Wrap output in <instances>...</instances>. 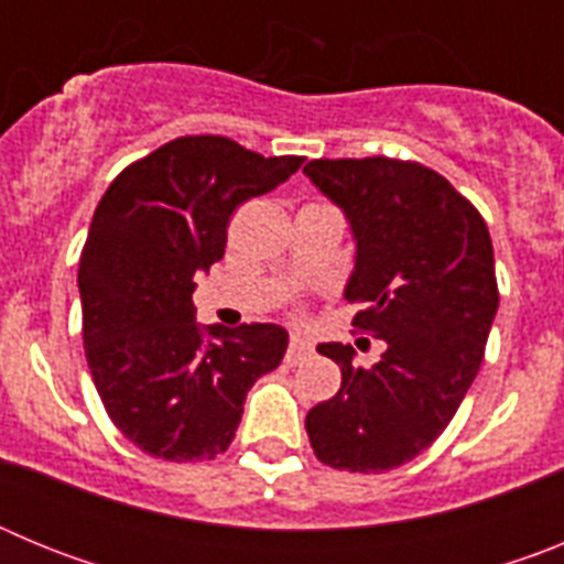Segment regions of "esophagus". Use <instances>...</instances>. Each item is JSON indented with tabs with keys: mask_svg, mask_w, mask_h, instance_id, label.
<instances>
[{
	"mask_svg": "<svg viewBox=\"0 0 564 564\" xmlns=\"http://www.w3.org/2000/svg\"><path fill=\"white\" fill-rule=\"evenodd\" d=\"M311 352H313V344L307 341L305 336H293L291 344H288L285 361L288 364H302L307 356H311Z\"/></svg>",
	"mask_w": 564,
	"mask_h": 564,
	"instance_id": "34e87169",
	"label": "esophagus"
}]
</instances>
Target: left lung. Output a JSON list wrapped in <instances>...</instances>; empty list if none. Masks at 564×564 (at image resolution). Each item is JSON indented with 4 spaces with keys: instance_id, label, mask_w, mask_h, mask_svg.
Masks as SVG:
<instances>
[{
    "instance_id": "left-lung-1",
    "label": "left lung",
    "mask_w": 564,
    "mask_h": 564,
    "mask_svg": "<svg viewBox=\"0 0 564 564\" xmlns=\"http://www.w3.org/2000/svg\"><path fill=\"white\" fill-rule=\"evenodd\" d=\"M305 174L350 220L352 325L387 341L381 361L352 364L350 344H318L341 387L305 417L322 463L381 475L435 443L480 370L495 322L497 276L488 226L432 169L395 158L311 161Z\"/></svg>"
}]
</instances>
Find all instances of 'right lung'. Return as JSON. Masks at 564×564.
<instances>
[{"label":"right lung","instance_id":"1","mask_svg":"<svg viewBox=\"0 0 564 564\" xmlns=\"http://www.w3.org/2000/svg\"><path fill=\"white\" fill-rule=\"evenodd\" d=\"M305 158H262L220 134H186L129 163L98 203L78 262L84 352L104 410L161 460L226 452L259 376L276 370V325L194 322V273L223 259L239 203Z\"/></svg>","mask_w":564,"mask_h":564}]
</instances>
